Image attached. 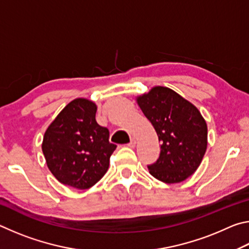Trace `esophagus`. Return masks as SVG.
Segmentation results:
<instances>
[{
	"label": "esophagus",
	"instance_id": "obj_1",
	"mask_svg": "<svg viewBox=\"0 0 249 249\" xmlns=\"http://www.w3.org/2000/svg\"><path fill=\"white\" fill-rule=\"evenodd\" d=\"M135 145H136V140H135V138H132L128 144V147H130V148H134Z\"/></svg>",
	"mask_w": 249,
	"mask_h": 249
}]
</instances>
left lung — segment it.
Returning <instances> with one entry per match:
<instances>
[{"mask_svg":"<svg viewBox=\"0 0 249 249\" xmlns=\"http://www.w3.org/2000/svg\"><path fill=\"white\" fill-rule=\"evenodd\" d=\"M153 124L160 145L149 174L165 183L182 182L199 168L208 147V126L199 109L166 87H154L136 98Z\"/></svg>","mask_w":249,"mask_h":249,"instance_id":"1","label":"left lung"}]
</instances>
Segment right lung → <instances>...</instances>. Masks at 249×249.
Here are the masks:
<instances>
[{
    "label": "right lung",
    "mask_w": 249,
    "mask_h": 249,
    "mask_svg": "<svg viewBox=\"0 0 249 249\" xmlns=\"http://www.w3.org/2000/svg\"><path fill=\"white\" fill-rule=\"evenodd\" d=\"M95 113L92 101H71L48 126L41 144L54 178L79 190L91 188L107 174L116 148L108 142V129L96 123Z\"/></svg>",
    "instance_id": "1"
}]
</instances>
